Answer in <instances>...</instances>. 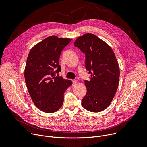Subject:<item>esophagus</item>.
Instances as JSON below:
<instances>
[{
    "label": "esophagus",
    "instance_id": "esophagus-1",
    "mask_svg": "<svg viewBox=\"0 0 147 147\" xmlns=\"http://www.w3.org/2000/svg\"><path fill=\"white\" fill-rule=\"evenodd\" d=\"M72 81H73V86H76L77 84V81L76 80H74Z\"/></svg>",
    "mask_w": 147,
    "mask_h": 147
}]
</instances>
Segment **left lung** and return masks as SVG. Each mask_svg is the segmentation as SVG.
<instances>
[{
	"mask_svg": "<svg viewBox=\"0 0 147 147\" xmlns=\"http://www.w3.org/2000/svg\"><path fill=\"white\" fill-rule=\"evenodd\" d=\"M74 46L86 55V69L90 80L84 81L87 94L81 99L82 107L92 112L105 109L118 87L120 71L111 48L96 35L88 33L77 38Z\"/></svg>",
	"mask_w": 147,
	"mask_h": 147,
	"instance_id": "obj_1",
	"label": "left lung"
}]
</instances>
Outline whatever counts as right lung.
Wrapping results in <instances>:
<instances>
[{
  "label": "right lung",
  "mask_w": 147,
  "mask_h": 147,
  "mask_svg": "<svg viewBox=\"0 0 147 147\" xmlns=\"http://www.w3.org/2000/svg\"><path fill=\"white\" fill-rule=\"evenodd\" d=\"M71 39L49 36L30 51L24 71L27 87L35 105L46 113L62 106L64 93L72 82L56 74L61 71L59 58Z\"/></svg>",
  "instance_id": "obj_1"
}]
</instances>
